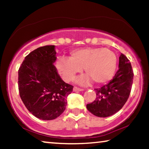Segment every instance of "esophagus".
Instances as JSON below:
<instances>
[{
	"label": "esophagus",
	"mask_w": 149,
	"mask_h": 149,
	"mask_svg": "<svg viewBox=\"0 0 149 149\" xmlns=\"http://www.w3.org/2000/svg\"><path fill=\"white\" fill-rule=\"evenodd\" d=\"M84 91V89H81V88H79L77 87H74V91Z\"/></svg>",
	"instance_id": "esophagus-1"
}]
</instances>
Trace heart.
<instances>
[{
	"label": "heart",
	"mask_w": 149,
	"mask_h": 149,
	"mask_svg": "<svg viewBox=\"0 0 149 149\" xmlns=\"http://www.w3.org/2000/svg\"><path fill=\"white\" fill-rule=\"evenodd\" d=\"M117 58L112 50L107 48L86 47L73 50L70 58L60 57L56 67L62 79L70 81L76 74L84 69L87 74L78 78L77 83L87 85L93 81L97 84L108 82L114 75Z\"/></svg>",
	"instance_id": "obj_1"
}]
</instances>
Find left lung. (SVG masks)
I'll return each instance as SVG.
<instances>
[{"mask_svg":"<svg viewBox=\"0 0 149 149\" xmlns=\"http://www.w3.org/2000/svg\"><path fill=\"white\" fill-rule=\"evenodd\" d=\"M119 68L108 84L95 89V100L87 104V110L98 117L106 118L122 108L130 95L133 72L130 60L124 54L119 57Z\"/></svg>","mask_w":149,"mask_h":149,"instance_id":"8db88e82","label":"left lung"}]
</instances>
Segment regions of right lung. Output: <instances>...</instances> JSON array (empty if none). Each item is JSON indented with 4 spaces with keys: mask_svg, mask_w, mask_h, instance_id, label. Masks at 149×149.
Here are the masks:
<instances>
[{
    "mask_svg": "<svg viewBox=\"0 0 149 149\" xmlns=\"http://www.w3.org/2000/svg\"><path fill=\"white\" fill-rule=\"evenodd\" d=\"M56 54L54 45L37 48L26 56L18 70L20 98L33 115L43 120L62 114L74 87L58 74Z\"/></svg>",
    "mask_w": 149,
    "mask_h": 149,
    "instance_id": "obj_1",
    "label": "right lung"
}]
</instances>
